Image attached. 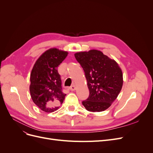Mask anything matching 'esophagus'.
<instances>
[{
  "instance_id": "esophagus-1",
  "label": "esophagus",
  "mask_w": 153,
  "mask_h": 153,
  "mask_svg": "<svg viewBox=\"0 0 153 153\" xmlns=\"http://www.w3.org/2000/svg\"><path fill=\"white\" fill-rule=\"evenodd\" d=\"M69 89H70L71 91H75V89H76V87H75V86L74 85H73L72 86H71L70 87H69Z\"/></svg>"
}]
</instances>
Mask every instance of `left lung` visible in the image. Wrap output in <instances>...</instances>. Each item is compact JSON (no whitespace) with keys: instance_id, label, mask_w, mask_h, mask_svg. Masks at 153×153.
I'll list each match as a JSON object with an SVG mask.
<instances>
[{"instance_id":"left-lung-1","label":"left lung","mask_w":153,"mask_h":153,"mask_svg":"<svg viewBox=\"0 0 153 153\" xmlns=\"http://www.w3.org/2000/svg\"><path fill=\"white\" fill-rule=\"evenodd\" d=\"M75 57L84 69L89 90V96L82 105L90 112L106 110L122 89L121 68L114 60L96 50L78 52Z\"/></svg>"}]
</instances>
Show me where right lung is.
Returning <instances> with one entry per match:
<instances>
[{"instance_id": "add662e5", "label": "right lung", "mask_w": 153, "mask_h": 153, "mask_svg": "<svg viewBox=\"0 0 153 153\" xmlns=\"http://www.w3.org/2000/svg\"><path fill=\"white\" fill-rule=\"evenodd\" d=\"M68 52L57 48L46 51L37 60L30 74V92L34 103L46 112L57 110L65 98L57 68Z\"/></svg>"}]
</instances>
